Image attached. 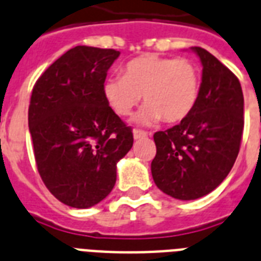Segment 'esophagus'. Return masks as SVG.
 I'll return each instance as SVG.
<instances>
[{"mask_svg":"<svg viewBox=\"0 0 261 261\" xmlns=\"http://www.w3.org/2000/svg\"><path fill=\"white\" fill-rule=\"evenodd\" d=\"M133 135H134V139H142V138L147 137L148 134L143 130H138V128H134V131H133Z\"/></svg>","mask_w":261,"mask_h":261,"instance_id":"1","label":"esophagus"}]
</instances>
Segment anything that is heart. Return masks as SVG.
Masks as SVG:
<instances>
[{
	"instance_id": "heart-1",
	"label": "heart",
	"mask_w": 261,
	"mask_h": 261,
	"mask_svg": "<svg viewBox=\"0 0 261 261\" xmlns=\"http://www.w3.org/2000/svg\"><path fill=\"white\" fill-rule=\"evenodd\" d=\"M199 87V71L191 61L144 54L124 65L123 76L106 78L103 97L114 113L127 117L143 94L147 105L138 114V123L151 124L162 118L166 123H176L195 107Z\"/></svg>"
}]
</instances>
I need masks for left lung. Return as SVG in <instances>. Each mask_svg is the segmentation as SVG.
Listing matches in <instances>:
<instances>
[{
  "mask_svg": "<svg viewBox=\"0 0 261 261\" xmlns=\"http://www.w3.org/2000/svg\"><path fill=\"white\" fill-rule=\"evenodd\" d=\"M203 73L196 105L180 123L154 134L151 174L158 188L179 200L214 191L238 158L244 98L238 76L205 49L191 47Z\"/></svg>",
  "mask_w": 261,
  "mask_h": 261,
  "instance_id": "left-lung-1",
  "label": "left lung"
}]
</instances>
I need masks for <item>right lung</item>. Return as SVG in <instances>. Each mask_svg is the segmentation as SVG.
I'll return each mask as SVG.
<instances>
[{"label": "right lung", "mask_w": 261, "mask_h": 261, "mask_svg": "<svg viewBox=\"0 0 261 261\" xmlns=\"http://www.w3.org/2000/svg\"><path fill=\"white\" fill-rule=\"evenodd\" d=\"M114 49L75 46L46 69L29 106L37 168L63 204L89 208L103 200L117 180V163L134 137L103 97Z\"/></svg>", "instance_id": "right-lung-1"}]
</instances>
